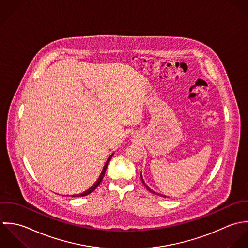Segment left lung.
Wrapping results in <instances>:
<instances>
[{"label":"left lung","instance_id":"obj_1","mask_svg":"<svg viewBox=\"0 0 248 248\" xmlns=\"http://www.w3.org/2000/svg\"><path fill=\"white\" fill-rule=\"evenodd\" d=\"M141 180H142V182H143V184H144V185H145V186H146V188H147V189H148V190H149V192H150V193H152V194H155V195H158V194H157V193H156V192H154V191H152V190H151V189H150V188H149V186H148V185H147V184H146V183H145V181H144V179H143V177H142V173H141ZM162 197H164V198H166V197H165V196H162Z\"/></svg>","mask_w":248,"mask_h":248}]
</instances>
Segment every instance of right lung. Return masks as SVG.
Returning <instances> with one entry per match:
<instances>
[{"mask_svg":"<svg viewBox=\"0 0 248 248\" xmlns=\"http://www.w3.org/2000/svg\"><path fill=\"white\" fill-rule=\"evenodd\" d=\"M113 155H114V153H112V154L109 156V158L107 159V161H106V163H105V165H104V167H103V169H102V170H101V172H100V174H99L98 180L92 185V187H90L88 190H86V191L83 192L82 194H79V195H73V196H72L73 198H75V197H84V196H87V195L91 194L93 191H95V190L98 188V186L100 184V182H101V180H102V178H103V176H104V174H105L107 166H108V164H109V162H110V160H111V158H112Z\"/></svg>","mask_w":248,"mask_h":248,"instance_id":"obj_1","label":"right lung"}]
</instances>
